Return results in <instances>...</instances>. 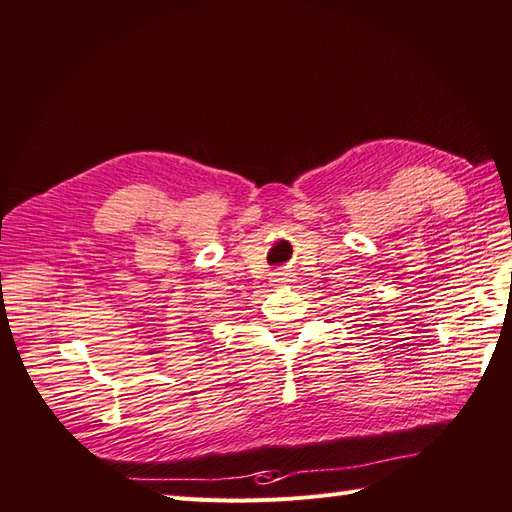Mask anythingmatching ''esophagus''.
Segmentation results:
<instances>
[{
	"label": "esophagus",
	"instance_id": "1",
	"mask_svg": "<svg viewBox=\"0 0 512 512\" xmlns=\"http://www.w3.org/2000/svg\"><path fill=\"white\" fill-rule=\"evenodd\" d=\"M292 281H294V272H290V270H277V272H272L270 285H275V288H283V285H288Z\"/></svg>",
	"mask_w": 512,
	"mask_h": 512
}]
</instances>
